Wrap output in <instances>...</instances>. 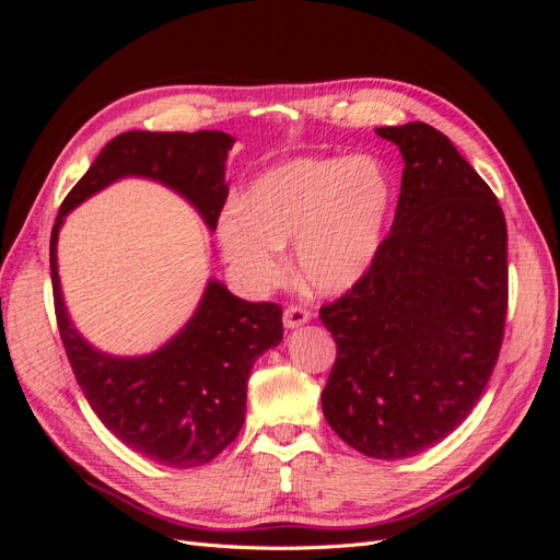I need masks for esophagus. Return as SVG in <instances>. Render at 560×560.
Listing matches in <instances>:
<instances>
[{"mask_svg": "<svg viewBox=\"0 0 560 560\" xmlns=\"http://www.w3.org/2000/svg\"><path fill=\"white\" fill-rule=\"evenodd\" d=\"M308 319H311V311H306L303 306H290L282 315V322L287 329H296L301 325H306Z\"/></svg>", "mask_w": 560, "mask_h": 560, "instance_id": "esophagus-1", "label": "esophagus"}]
</instances>
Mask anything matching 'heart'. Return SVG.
<instances>
[{
    "mask_svg": "<svg viewBox=\"0 0 560 560\" xmlns=\"http://www.w3.org/2000/svg\"><path fill=\"white\" fill-rule=\"evenodd\" d=\"M393 206L395 182L376 156L294 159L254 179L217 235L252 292L273 290L282 247L296 243L299 278L317 294H341L378 259Z\"/></svg>",
    "mask_w": 560,
    "mask_h": 560,
    "instance_id": "heart-1",
    "label": "heart"
}]
</instances>
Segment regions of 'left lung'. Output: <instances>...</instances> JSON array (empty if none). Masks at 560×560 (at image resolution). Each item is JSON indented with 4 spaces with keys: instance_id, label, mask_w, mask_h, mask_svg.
<instances>
[{
    "instance_id": "1",
    "label": "left lung",
    "mask_w": 560,
    "mask_h": 560,
    "mask_svg": "<svg viewBox=\"0 0 560 560\" xmlns=\"http://www.w3.org/2000/svg\"><path fill=\"white\" fill-rule=\"evenodd\" d=\"M376 135L401 151V194L374 266L319 311L336 341L322 411L354 451L401 460L460 425L493 374L506 224L444 132L413 121Z\"/></svg>"
}]
</instances>
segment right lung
<instances>
[{"label": "right lung", "mask_w": 560, "mask_h": 560, "mask_svg": "<svg viewBox=\"0 0 560 560\" xmlns=\"http://www.w3.org/2000/svg\"><path fill=\"white\" fill-rule=\"evenodd\" d=\"M233 138L222 130H130L100 151L62 200L50 231V282L67 360L103 425L165 467H198L222 453L245 422L247 378L257 358L282 341V308L233 296L208 280L191 319L159 350L118 358L91 346L67 313L58 276V233L83 200L124 177L159 182L217 229Z\"/></svg>", "instance_id": "add662e5"}]
</instances>
